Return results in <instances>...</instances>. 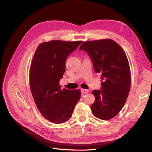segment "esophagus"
Returning <instances> with one entry per match:
<instances>
[{
    "mask_svg": "<svg viewBox=\"0 0 152 152\" xmlns=\"http://www.w3.org/2000/svg\"><path fill=\"white\" fill-rule=\"evenodd\" d=\"M81 92L82 93H88L89 91L88 89H81Z\"/></svg>",
    "mask_w": 152,
    "mask_h": 152,
    "instance_id": "34e87169",
    "label": "esophagus"
}]
</instances>
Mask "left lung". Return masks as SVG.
Listing matches in <instances>:
<instances>
[{
  "mask_svg": "<svg viewBox=\"0 0 152 152\" xmlns=\"http://www.w3.org/2000/svg\"><path fill=\"white\" fill-rule=\"evenodd\" d=\"M84 50L100 73L102 88L94 90L95 102L91 105L94 116L110 120L125 104L131 87L129 64L125 52L112 39L86 41L79 50Z\"/></svg>",
  "mask_w": 152,
  "mask_h": 152,
  "instance_id": "1",
  "label": "left lung"
}]
</instances>
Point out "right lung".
<instances>
[{
    "instance_id": "right-lung-1",
    "label": "right lung",
    "mask_w": 152,
    "mask_h": 152,
    "mask_svg": "<svg viewBox=\"0 0 152 152\" xmlns=\"http://www.w3.org/2000/svg\"><path fill=\"white\" fill-rule=\"evenodd\" d=\"M82 41L51 40L37 48L30 69V86L35 103L42 116L54 124L70 118L80 98V91L61 89L59 80L65 72L69 55Z\"/></svg>"
}]
</instances>
